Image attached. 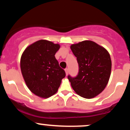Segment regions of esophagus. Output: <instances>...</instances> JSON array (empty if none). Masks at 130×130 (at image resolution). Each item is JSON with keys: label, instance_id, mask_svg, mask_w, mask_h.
<instances>
[{"label": "esophagus", "instance_id": "esophagus-1", "mask_svg": "<svg viewBox=\"0 0 130 130\" xmlns=\"http://www.w3.org/2000/svg\"><path fill=\"white\" fill-rule=\"evenodd\" d=\"M65 73H66V75L67 76V75H68V71H68V68H66V69L65 70Z\"/></svg>", "mask_w": 130, "mask_h": 130}]
</instances>
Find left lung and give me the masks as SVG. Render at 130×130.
I'll list each match as a JSON object with an SVG mask.
<instances>
[{
	"label": "left lung",
	"mask_w": 130,
	"mask_h": 130,
	"mask_svg": "<svg viewBox=\"0 0 130 130\" xmlns=\"http://www.w3.org/2000/svg\"><path fill=\"white\" fill-rule=\"evenodd\" d=\"M70 48L79 65L77 76H68L71 87L82 97H95L105 89L111 76L109 54L103 46L90 40L71 44Z\"/></svg>",
	"instance_id": "left-lung-1"
}]
</instances>
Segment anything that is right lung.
I'll list each match as a JSON object with an SVG mask.
<instances>
[{"mask_svg": "<svg viewBox=\"0 0 130 130\" xmlns=\"http://www.w3.org/2000/svg\"><path fill=\"white\" fill-rule=\"evenodd\" d=\"M59 44L40 40L26 47L21 57V70L29 89L37 96L47 98L57 92L65 77L55 54Z\"/></svg>", "mask_w": 130, "mask_h": 130, "instance_id": "right-lung-1", "label": "right lung"}]
</instances>
